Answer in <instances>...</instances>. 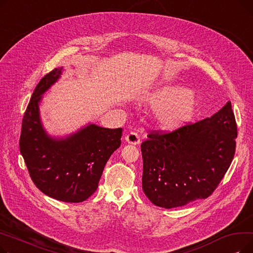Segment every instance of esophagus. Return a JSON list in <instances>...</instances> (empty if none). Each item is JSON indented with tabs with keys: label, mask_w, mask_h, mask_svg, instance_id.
<instances>
[{
	"label": "esophagus",
	"mask_w": 253,
	"mask_h": 253,
	"mask_svg": "<svg viewBox=\"0 0 253 253\" xmlns=\"http://www.w3.org/2000/svg\"><path fill=\"white\" fill-rule=\"evenodd\" d=\"M125 139L128 143L131 144H138L140 142V137L138 136L137 133H135V132H130V133H128L125 136Z\"/></svg>",
	"instance_id": "1"
}]
</instances>
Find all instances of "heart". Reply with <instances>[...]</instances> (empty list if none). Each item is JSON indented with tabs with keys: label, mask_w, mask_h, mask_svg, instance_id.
Wrapping results in <instances>:
<instances>
[{
	"label": "heart",
	"mask_w": 253,
	"mask_h": 253,
	"mask_svg": "<svg viewBox=\"0 0 253 253\" xmlns=\"http://www.w3.org/2000/svg\"><path fill=\"white\" fill-rule=\"evenodd\" d=\"M193 92L183 86L166 85L148 93L144 99L156 108L158 125L164 130H174L189 122L195 114Z\"/></svg>",
	"instance_id": "b5f03b06"
}]
</instances>
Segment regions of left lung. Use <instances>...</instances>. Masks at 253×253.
Here are the masks:
<instances>
[{
    "mask_svg": "<svg viewBox=\"0 0 253 253\" xmlns=\"http://www.w3.org/2000/svg\"><path fill=\"white\" fill-rule=\"evenodd\" d=\"M237 134L230 101L202 121L151 132L140 145L145 196L167 209L208 198L233 161Z\"/></svg>",
    "mask_w": 253,
    "mask_h": 253,
    "instance_id": "obj_1",
    "label": "left lung"
}]
</instances>
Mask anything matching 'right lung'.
Listing matches in <instances>:
<instances>
[{
  "mask_svg": "<svg viewBox=\"0 0 253 253\" xmlns=\"http://www.w3.org/2000/svg\"><path fill=\"white\" fill-rule=\"evenodd\" d=\"M62 70L54 69L35 88L22 119L19 148L40 191L58 201L80 203L97 190L106 162L121 145L123 130L89 124L64 138L48 135L39 104Z\"/></svg>",
  "mask_w": 253,
  "mask_h": 253,
  "instance_id": "right-lung-1",
  "label": "right lung"
}]
</instances>
